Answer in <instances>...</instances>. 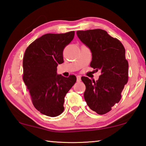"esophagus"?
Listing matches in <instances>:
<instances>
[{
	"label": "esophagus",
	"mask_w": 146,
	"mask_h": 146,
	"mask_svg": "<svg viewBox=\"0 0 146 146\" xmlns=\"http://www.w3.org/2000/svg\"><path fill=\"white\" fill-rule=\"evenodd\" d=\"M76 81H77L78 82H80L81 81V76L80 75L76 76Z\"/></svg>",
	"instance_id": "obj_1"
}]
</instances>
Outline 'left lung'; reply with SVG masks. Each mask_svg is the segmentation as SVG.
<instances>
[{
  "label": "left lung",
  "mask_w": 146,
  "mask_h": 146,
  "mask_svg": "<svg viewBox=\"0 0 146 146\" xmlns=\"http://www.w3.org/2000/svg\"><path fill=\"white\" fill-rule=\"evenodd\" d=\"M76 35L92 53L90 66L101 72L97 81L82 76L86 86L84 99L91 110L104 115L119 102L127 82L129 65L124 47L103 29L77 31Z\"/></svg>",
  "instance_id": "1"
}]
</instances>
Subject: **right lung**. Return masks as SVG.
Segmentation results:
<instances>
[{
	"mask_svg": "<svg viewBox=\"0 0 146 146\" xmlns=\"http://www.w3.org/2000/svg\"><path fill=\"white\" fill-rule=\"evenodd\" d=\"M75 31L48 33L33 41L24 53L23 80L32 102L42 114L57 117L64 110V97L76 78L57 74V66L64 62L63 50L71 42Z\"/></svg>",
	"mask_w": 146,
	"mask_h": 146,
	"instance_id": "add662e5",
	"label": "right lung"
}]
</instances>
